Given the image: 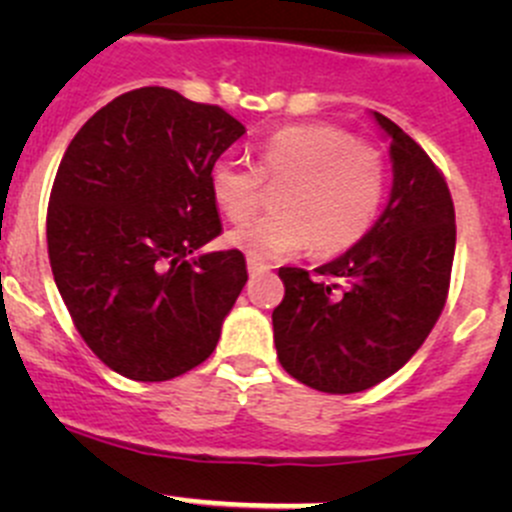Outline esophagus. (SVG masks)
I'll list each match as a JSON object with an SVG mask.
<instances>
[{"instance_id":"obj_1","label":"esophagus","mask_w":512,"mask_h":512,"mask_svg":"<svg viewBox=\"0 0 512 512\" xmlns=\"http://www.w3.org/2000/svg\"><path fill=\"white\" fill-rule=\"evenodd\" d=\"M270 270V265H265V262L260 260H252V257H247V272L250 275H257V272H267Z\"/></svg>"}]
</instances>
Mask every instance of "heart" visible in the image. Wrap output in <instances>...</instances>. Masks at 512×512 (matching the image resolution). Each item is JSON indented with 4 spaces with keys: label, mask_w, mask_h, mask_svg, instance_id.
I'll list each match as a JSON object with an SVG mask.
<instances>
[{
    "label": "heart",
    "mask_w": 512,
    "mask_h": 512,
    "mask_svg": "<svg viewBox=\"0 0 512 512\" xmlns=\"http://www.w3.org/2000/svg\"><path fill=\"white\" fill-rule=\"evenodd\" d=\"M255 165L218 158L208 173L210 195L230 223L257 213L265 180L285 185L280 213L237 227L227 240L252 260H277L312 245L334 255L369 232L386 195V163L376 148L356 143L332 123H299L270 133L255 148Z\"/></svg>",
    "instance_id": "obj_1"
}]
</instances>
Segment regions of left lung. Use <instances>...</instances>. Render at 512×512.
Masks as SVG:
<instances>
[{
  "label": "left lung",
  "mask_w": 512,
  "mask_h": 512,
  "mask_svg": "<svg viewBox=\"0 0 512 512\" xmlns=\"http://www.w3.org/2000/svg\"><path fill=\"white\" fill-rule=\"evenodd\" d=\"M389 203L352 250L317 267H280L285 299L272 312L277 359L324 394H356L399 371L438 322L451 285L456 210L441 170L394 121Z\"/></svg>",
  "instance_id": "8db88e82"
}]
</instances>
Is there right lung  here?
I'll list each match as a JSON object with an SVG mask.
<instances>
[{
	"mask_svg": "<svg viewBox=\"0 0 512 512\" xmlns=\"http://www.w3.org/2000/svg\"><path fill=\"white\" fill-rule=\"evenodd\" d=\"M245 133L237 118L163 86L113 98L81 126L56 170L49 262L76 329L108 369L168 381L215 352L247 282L208 173Z\"/></svg>",
	"mask_w": 512,
	"mask_h": 512,
	"instance_id": "add662e5",
	"label": "right lung"
}]
</instances>
